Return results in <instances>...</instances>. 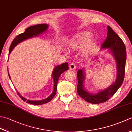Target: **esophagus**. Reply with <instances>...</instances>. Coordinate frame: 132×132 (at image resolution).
Masks as SVG:
<instances>
[{
    "label": "esophagus",
    "mask_w": 132,
    "mask_h": 132,
    "mask_svg": "<svg viewBox=\"0 0 132 132\" xmlns=\"http://www.w3.org/2000/svg\"><path fill=\"white\" fill-rule=\"evenodd\" d=\"M75 66L74 63H71L69 65V69L70 70H74L75 69Z\"/></svg>",
    "instance_id": "obj_1"
}]
</instances>
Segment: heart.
Here are the masks:
<instances>
[{
  "instance_id": "obj_1",
  "label": "heart",
  "mask_w": 132,
  "mask_h": 132,
  "mask_svg": "<svg viewBox=\"0 0 132 132\" xmlns=\"http://www.w3.org/2000/svg\"><path fill=\"white\" fill-rule=\"evenodd\" d=\"M92 33L83 31L77 33L69 39L68 46L71 49L77 50L82 49V55L87 56L91 54L97 45V40L92 37Z\"/></svg>"
}]
</instances>
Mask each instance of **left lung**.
Returning <instances> with one entry per match:
<instances>
[{
	"mask_svg": "<svg viewBox=\"0 0 132 132\" xmlns=\"http://www.w3.org/2000/svg\"><path fill=\"white\" fill-rule=\"evenodd\" d=\"M107 28V37L102 44L101 49H108L107 52L111 53L115 61L117 70L115 81L107 88L95 92H91L87 90L85 86L86 75L85 68L79 69L77 72L78 94L86 102L92 104H100L107 101L121 87L124 78L127 59L125 44L121 38L110 27L108 26Z\"/></svg>",
	"mask_w": 132,
	"mask_h": 132,
	"instance_id": "8db88e82",
	"label": "left lung"
}]
</instances>
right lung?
<instances>
[{
  "mask_svg": "<svg viewBox=\"0 0 132 132\" xmlns=\"http://www.w3.org/2000/svg\"><path fill=\"white\" fill-rule=\"evenodd\" d=\"M49 26L47 24H37L36 26H30L29 28H28L25 30V32L19 35L17 37L14 39L13 41L11 43V46L10 47L9 50V55L11 54V52L12 51L13 49L15 48V47L16 46L18 45L21 42H23L25 40H27L28 39L32 38L34 37H38V36L43 35L45 32H46L48 29ZM9 58V57H8ZM69 64L68 62L63 63L60 65L55 66V68L53 69L52 72V79L53 80V83H54V88H53V91L52 93L50 94L49 96L46 97V99H44L40 100H31L29 99H27V98L23 97V96L19 94V92L17 91L19 96L21 97V99L26 103L31 104L33 105H42L44 104H45L47 102H50L53 97L55 96L57 92V83L59 79V78L61 76V75L63 73V72L67 71L69 70ZM8 74L9 76L10 79L11 80V77L8 72Z\"/></svg>",
  "mask_w": 132,
  "mask_h": 132,
  "instance_id": "1",
  "label": "right lung"
}]
</instances>
